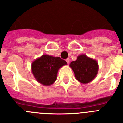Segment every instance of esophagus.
Returning a JSON list of instances; mask_svg holds the SVG:
<instances>
[{"mask_svg":"<svg viewBox=\"0 0 123 123\" xmlns=\"http://www.w3.org/2000/svg\"><path fill=\"white\" fill-rule=\"evenodd\" d=\"M66 61L67 62V63L69 64V62H70V59H69V58L66 59Z\"/></svg>","mask_w":123,"mask_h":123,"instance_id":"esophagus-1","label":"esophagus"}]
</instances>
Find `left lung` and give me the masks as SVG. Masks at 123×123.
Wrapping results in <instances>:
<instances>
[{"label": "left lung", "mask_w": 123, "mask_h": 123, "mask_svg": "<svg viewBox=\"0 0 123 123\" xmlns=\"http://www.w3.org/2000/svg\"><path fill=\"white\" fill-rule=\"evenodd\" d=\"M69 66L74 73L76 79L81 83H88L96 77L98 71V64L96 60L81 54L77 59L72 61Z\"/></svg>", "instance_id": "left-lung-1"}]
</instances>
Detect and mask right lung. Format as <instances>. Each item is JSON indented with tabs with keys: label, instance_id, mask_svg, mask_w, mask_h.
Wrapping results in <instances>:
<instances>
[{
	"label": "right lung",
	"instance_id": "1",
	"mask_svg": "<svg viewBox=\"0 0 123 123\" xmlns=\"http://www.w3.org/2000/svg\"><path fill=\"white\" fill-rule=\"evenodd\" d=\"M66 61L59 57L42 55L32 62L31 71L38 82L43 85L50 86L57 80V74Z\"/></svg>",
	"mask_w": 123,
	"mask_h": 123
}]
</instances>
